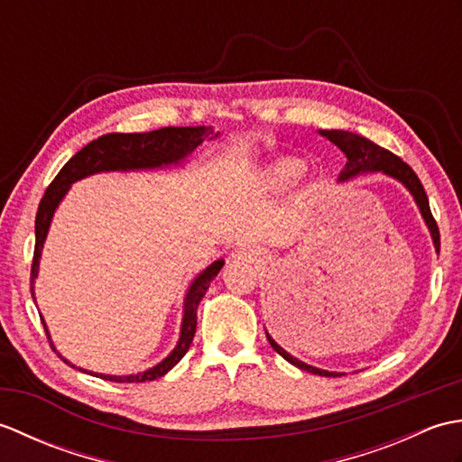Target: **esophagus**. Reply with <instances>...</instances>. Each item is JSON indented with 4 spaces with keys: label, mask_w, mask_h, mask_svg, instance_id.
<instances>
[{
    "label": "esophagus",
    "mask_w": 462,
    "mask_h": 462,
    "mask_svg": "<svg viewBox=\"0 0 462 462\" xmlns=\"http://www.w3.org/2000/svg\"><path fill=\"white\" fill-rule=\"evenodd\" d=\"M258 256H260V252L258 250H254V248H238L236 252L232 254V260H240V262H256L258 260Z\"/></svg>",
    "instance_id": "obj_1"
}]
</instances>
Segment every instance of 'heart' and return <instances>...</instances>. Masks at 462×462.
I'll return each instance as SVG.
<instances>
[{"label":"heart","mask_w":462,"mask_h":462,"mask_svg":"<svg viewBox=\"0 0 462 462\" xmlns=\"http://www.w3.org/2000/svg\"><path fill=\"white\" fill-rule=\"evenodd\" d=\"M303 172H306V162L298 156H280V159L270 161L260 171L258 180L262 189L272 192H283L296 184Z\"/></svg>","instance_id":"b5f03b06"}]
</instances>
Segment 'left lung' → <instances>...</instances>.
<instances>
[{
  "label": "left lung",
  "instance_id": "obj_1",
  "mask_svg": "<svg viewBox=\"0 0 462 462\" xmlns=\"http://www.w3.org/2000/svg\"><path fill=\"white\" fill-rule=\"evenodd\" d=\"M321 136H326L333 144L346 152L347 156V162H346V169L341 171L339 174V182L343 180H349L353 176L363 174V172H383L391 176V179L399 180L401 184L405 186V189L413 196L420 216H423V220L427 224V228L430 232V238H433L435 244V250L439 252L440 248V234H439V226L433 218V214H430V206H429V199H427V192L423 189V184H420L419 176L415 174V171L411 169L407 162H403L395 156L391 151L383 149V146L371 143L369 139L356 133H349V131H319ZM266 337L270 341V346L273 347V351H278L280 356L290 361L291 365H296L303 371L313 373V375H321V377H339L341 373L336 371H326V369H318L313 365H308V363H303L300 359H296L286 349H282L276 341L272 339L270 333L266 331Z\"/></svg>",
  "mask_w": 462,
  "mask_h": 462
}]
</instances>
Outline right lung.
Instances as JSON below:
<instances>
[{"instance_id": "add662e5", "label": "right lung", "mask_w": 462, "mask_h": 462, "mask_svg": "<svg viewBox=\"0 0 462 462\" xmlns=\"http://www.w3.org/2000/svg\"><path fill=\"white\" fill-rule=\"evenodd\" d=\"M216 136H218V133L214 134L212 126H164V129L151 131V133H129V134L111 133V134L99 136L97 141H91L75 156H71L63 169L59 171L53 182L47 186V190L37 208L35 252H33V263H32V298L35 300V278L39 273V258H42V250H43V242L47 238L49 226H51L53 214L57 210L59 202L63 200V196L69 192V189H71L73 182L97 172L149 171V169H162V166H169V164H179L196 149V146L202 144L206 139H216ZM222 266H224V260L212 262L210 266L204 272H200L190 283V288L186 291V298H184V313H182L179 343H176V347L171 351V356L164 357L159 365H154L143 373H136V375H103V373H93L81 367L79 371H85L89 373V375L101 377L106 381H115V383H144V381H154L166 375V373H169L176 363L186 356V351L190 349V343L196 333V311H199V303L204 298L206 290L210 288V282L218 276ZM43 328L47 333V339L53 347V341H51V336H49L45 321H43ZM53 351L65 363H69L55 347ZM69 365H71V363H69Z\"/></svg>"}]
</instances>
